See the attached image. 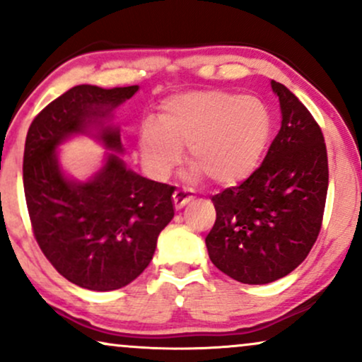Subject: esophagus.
<instances>
[{"instance_id": "34e87169", "label": "esophagus", "mask_w": 362, "mask_h": 362, "mask_svg": "<svg viewBox=\"0 0 362 362\" xmlns=\"http://www.w3.org/2000/svg\"><path fill=\"white\" fill-rule=\"evenodd\" d=\"M194 201V195L187 190H175L173 192V204H175V209H182L185 204Z\"/></svg>"}]
</instances>
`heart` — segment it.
Instances as JSON below:
<instances>
[{
	"instance_id": "1",
	"label": "heart",
	"mask_w": 362,
	"mask_h": 362,
	"mask_svg": "<svg viewBox=\"0 0 362 362\" xmlns=\"http://www.w3.org/2000/svg\"><path fill=\"white\" fill-rule=\"evenodd\" d=\"M272 131L271 112L255 97L226 91H190L161 105L158 127L144 124L139 151L149 172L165 177L187 161L218 185H235L255 170Z\"/></svg>"
}]
</instances>
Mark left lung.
Segmentation results:
<instances>
[{
    "instance_id": "8db88e82",
    "label": "left lung",
    "mask_w": 362,
    "mask_h": 362,
    "mask_svg": "<svg viewBox=\"0 0 362 362\" xmlns=\"http://www.w3.org/2000/svg\"><path fill=\"white\" fill-rule=\"evenodd\" d=\"M281 129L247 180L211 197L216 223L209 259L243 284H269L293 272L317 242L328 189L322 129L294 93L271 81Z\"/></svg>"
}]
</instances>
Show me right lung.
<instances>
[{"label": "right lung", "mask_w": 362, "mask_h": 362, "mask_svg": "<svg viewBox=\"0 0 362 362\" xmlns=\"http://www.w3.org/2000/svg\"><path fill=\"white\" fill-rule=\"evenodd\" d=\"M138 90L73 86L39 112L25 139L23 190L37 243L62 277L85 289L114 291L134 281L175 214V187L138 175L117 153L86 182L69 181L57 161L61 142L93 128L104 146L122 151L119 129L103 120Z\"/></svg>", "instance_id": "1"}]
</instances>
